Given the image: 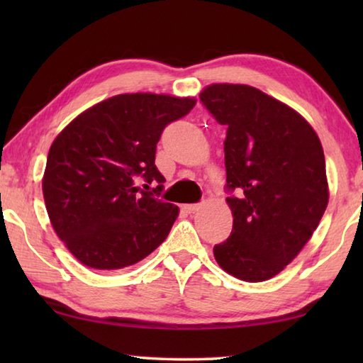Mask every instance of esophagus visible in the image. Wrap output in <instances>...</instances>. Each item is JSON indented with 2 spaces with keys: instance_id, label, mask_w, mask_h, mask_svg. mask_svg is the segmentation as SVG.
Returning <instances> with one entry per match:
<instances>
[{
  "instance_id": "34e87169",
  "label": "esophagus",
  "mask_w": 363,
  "mask_h": 363,
  "mask_svg": "<svg viewBox=\"0 0 363 363\" xmlns=\"http://www.w3.org/2000/svg\"><path fill=\"white\" fill-rule=\"evenodd\" d=\"M199 208H200L199 203H195V205H184L182 210L186 211V213H195L196 210H199Z\"/></svg>"
}]
</instances>
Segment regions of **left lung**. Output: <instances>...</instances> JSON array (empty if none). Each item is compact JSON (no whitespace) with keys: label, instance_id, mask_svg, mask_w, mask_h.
<instances>
[{"label":"left lung","instance_id":"left-lung-1","mask_svg":"<svg viewBox=\"0 0 363 363\" xmlns=\"http://www.w3.org/2000/svg\"><path fill=\"white\" fill-rule=\"evenodd\" d=\"M200 101L227 126V205L233 225L213 253L227 274L245 281L272 279L317 229L328 205L320 139L286 104L247 84L218 83Z\"/></svg>","mask_w":363,"mask_h":363}]
</instances>
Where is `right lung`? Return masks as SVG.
<instances>
[{
    "label": "right lung",
    "mask_w": 363,
    "mask_h": 363,
    "mask_svg": "<svg viewBox=\"0 0 363 363\" xmlns=\"http://www.w3.org/2000/svg\"><path fill=\"white\" fill-rule=\"evenodd\" d=\"M195 102L118 94L84 110L54 139L43 176L46 210L57 237L84 266H133L168 237L179 208L157 199L164 182L155 167L157 143ZM150 183L159 186L150 189Z\"/></svg>",
    "instance_id": "obj_1"
}]
</instances>
